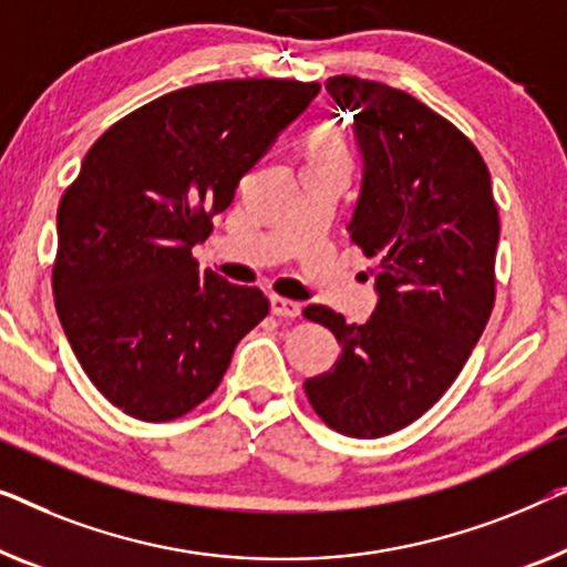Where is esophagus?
<instances>
[{"mask_svg":"<svg viewBox=\"0 0 567 567\" xmlns=\"http://www.w3.org/2000/svg\"><path fill=\"white\" fill-rule=\"evenodd\" d=\"M270 311H274L276 317L293 319L301 315V303L293 299H284V297H270Z\"/></svg>","mask_w":567,"mask_h":567,"instance_id":"1","label":"esophagus"}]
</instances>
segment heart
<instances>
[{
  "mask_svg": "<svg viewBox=\"0 0 567 567\" xmlns=\"http://www.w3.org/2000/svg\"><path fill=\"white\" fill-rule=\"evenodd\" d=\"M309 155H311V161L344 158V147H342L338 130H334L332 125H319L315 133L309 135Z\"/></svg>",
  "mask_w": 567,
  "mask_h": 567,
  "instance_id": "obj_1",
  "label": "heart"
}]
</instances>
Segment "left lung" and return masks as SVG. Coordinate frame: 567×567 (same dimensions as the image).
Listing matches in <instances>:
<instances>
[{"mask_svg":"<svg viewBox=\"0 0 567 567\" xmlns=\"http://www.w3.org/2000/svg\"><path fill=\"white\" fill-rule=\"evenodd\" d=\"M324 89L355 120L365 166L348 229L379 260V303L365 324L303 309L342 344L303 391L334 432L383 437L437 404L486 330L502 227L486 161L453 122L379 81L332 76Z\"/></svg>","mask_w":567,"mask_h":567,"instance_id":"1","label":"left lung"}]
</instances>
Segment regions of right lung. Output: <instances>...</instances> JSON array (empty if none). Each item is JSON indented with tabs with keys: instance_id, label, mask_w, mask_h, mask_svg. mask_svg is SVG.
Instances as JSON below:
<instances>
[{
	"instance_id": "add662e5",
	"label": "right lung",
	"mask_w": 567,
	"mask_h": 567,
	"mask_svg": "<svg viewBox=\"0 0 567 567\" xmlns=\"http://www.w3.org/2000/svg\"><path fill=\"white\" fill-rule=\"evenodd\" d=\"M319 84L233 79L163 94L89 147L59 204L55 311L104 399L171 422L209 399L268 299L192 256Z\"/></svg>"
}]
</instances>
